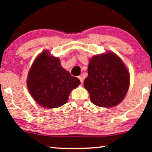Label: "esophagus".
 I'll list each match as a JSON object with an SVG mask.
<instances>
[{
    "label": "esophagus",
    "mask_w": 152,
    "mask_h": 152,
    "mask_svg": "<svg viewBox=\"0 0 152 152\" xmlns=\"http://www.w3.org/2000/svg\"><path fill=\"white\" fill-rule=\"evenodd\" d=\"M78 78L80 79V80L81 83H82V84L83 82H84V79H83L82 77H81V76H79V77H78Z\"/></svg>",
    "instance_id": "1"
}]
</instances>
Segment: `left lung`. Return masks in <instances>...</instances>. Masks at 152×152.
Listing matches in <instances>:
<instances>
[{
    "mask_svg": "<svg viewBox=\"0 0 152 152\" xmlns=\"http://www.w3.org/2000/svg\"><path fill=\"white\" fill-rule=\"evenodd\" d=\"M84 86L92 103L110 108L121 102L125 97L129 86V73L114 53L96 55L89 61Z\"/></svg>",
    "mask_w": 152,
    "mask_h": 152,
    "instance_id": "1",
    "label": "left lung"
}]
</instances>
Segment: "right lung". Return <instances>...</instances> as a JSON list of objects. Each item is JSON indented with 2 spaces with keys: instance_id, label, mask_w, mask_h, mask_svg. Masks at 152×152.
Returning <instances> with one entry per match:
<instances>
[{
  "instance_id": "add662e5",
  "label": "right lung",
  "mask_w": 152,
  "mask_h": 152,
  "mask_svg": "<svg viewBox=\"0 0 152 152\" xmlns=\"http://www.w3.org/2000/svg\"><path fill=\"white\" fill-rule=\"evenodd\" d=\"M27 84L33 99L43 107L52 109L67 102L70 93L80 81L62 67L59 58L44 51L30 68Z\"/></svg>"
}]
</instances>
